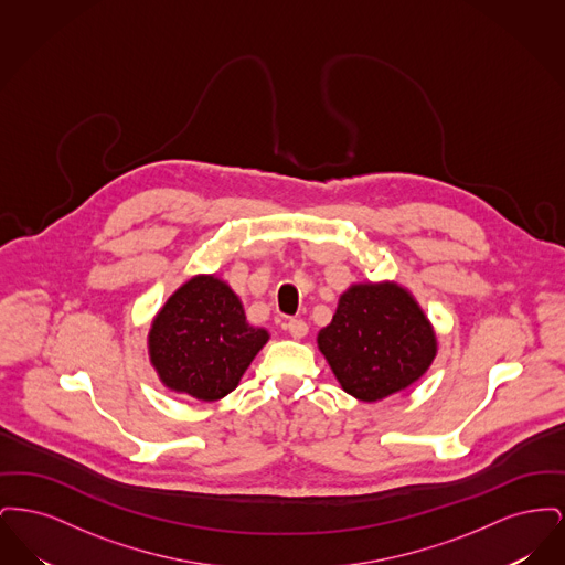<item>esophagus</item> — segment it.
I'll return each instance as SVG.
<instances>
[{
  "label": "esophagus",
  "instance_id": "obj_1",
  "mask_svg": "<svg viewBox=\"0 0 565 565\" xmlns=\"http://www.w3.org/2000/svg\"><path fill=\"white\" fill-rule=\"evenodd\" d=\"M286 328H288V332H290L295 339H302V337L309 332V326L302 322V320H290V322L286 323Z\"/></svg>",
  "mask_w": 565,
  "mask_h": 565
}]
</instances>
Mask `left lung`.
I'll use <instances>...</instances> for the list:
<instances>
[{
	"label": "left lung",
	"instance_id": "obj_1",
	"mask_svg": "<svg viewBox=\"0 0 565 565\" xmlns=\"http://www.w3.org/2000/svg\"><path fill=\"white\" fill-rule=\"evenodd\" d=\"M318 350L350 396L376 403L426 375L438 341L404 286L366 281L341 295L332 322L318 332Z\"/></svg>",
	"mask_w": 565,
	"mask_h": 565
}]
</instances>
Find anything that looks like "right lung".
I'll return each instance as SVG.
<instances>
[{
	"label": "right lung",
	"mask_w": 565,
	"mask_h": 565,
	"mask_svg": "<svg viewBox=\"0 0 565 565\" xmlns=\"http://www.w3.org/2000/svg\"><path fill=\"white\" fill-rule=\"evenodd\" d=\"M269 330L252 326L242 300L217 275H194L150 323L148 355L162 385L203 403L231 394Z\"/></svg>",
	"instance_id": "obj_1"
}]
</instances>
